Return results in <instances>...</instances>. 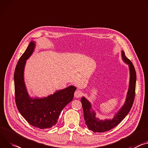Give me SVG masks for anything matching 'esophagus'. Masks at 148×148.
Here are the masks:
<instances>
[{
	"label": "esophagus",
	"instance_id": "34e87169",
	"mask_svg": "<svg viewBox=\"0 0 148 148\" xmlns=\"http://www.w3.org/2000/svg\"><path fill=\"white\" fill-rule=\"evenodd\" d=\"M82 95H83V92L79 90L75 91L74 92V97L75 98H79L80 97L82 96Z\"/></svg>",
	"mask_w": 148,
	"mask_h": 148
}]
</instances>
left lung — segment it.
I'll use <instances>...</instances> for the list:
<instances>
[{
	"instance_id": "1",
	"label": "left lung",
	"mask_w": 148,
	"mask_h": 148,
	"mask_svg": "<svg viewBox=\"0 0 148 148\" xmlns=\"http://www.w3.org/2000/svg\"><path fill=\"white\" fill-rule=\"evenodd\" d=\"M122 57L125 62L128 65L130 71L129 86L125 104L115 114L112 119L100 120L96 116V114L91 108V103L86 97H83L81 102L83 108L84 117L86 124L89 130L94 132L102 133L109 131L117 126L130 112L135 96L136 74L132 62L125 56L123 51H122Z\"/></svg>"
}]
</instances>
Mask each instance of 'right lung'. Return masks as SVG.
Returning <instances> with one entry per match:
<instances>
[{"label":"right lung","mask_w":148,"mask_h":148,"mask_svg":"<svg viewBox=\"0 0 148 148\" xmlns=\"http://www.w3.org/2000/svg\"><path fill=\"white\" fill-rule=\"evenodd\" d=\"M35 47V42L31 41L16 66L14 73L15 102L19 112L31 125L44 129L57 124L64 107L73 100L76 87L70 86L47 97H31L25 86L23 74L26 60L32 54Z\"/></svg>","instance_id":"obj_1"}]
</instances>
